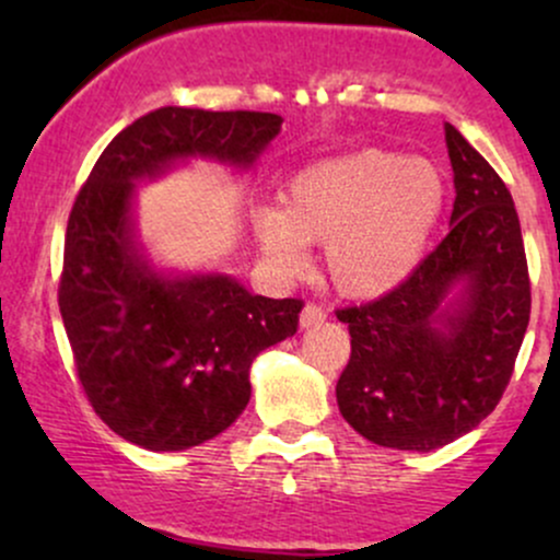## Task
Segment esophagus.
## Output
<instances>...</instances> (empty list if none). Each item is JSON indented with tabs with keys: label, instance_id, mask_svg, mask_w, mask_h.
Returning <instances> with one entry per match:
<instances>
[{
	"label": "esophagus",
	"instance_id": "esophagus-1",
	"mask_svg": "<svg viewBox=\"0 0 560 560\" xmlns=\"http://www.w3.org/2000/svg\"><path fill=\"white\" fill-rule=\"evenodd\" d=\"M324 320H326V311L320 305H316V302H307V305L302 307V313H300L302 329H311V326L324 324Z\"/></svg>",
	"mask_w": 560,
	"mask_h": 560
}]
</instances>
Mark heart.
I'll list each match as a JSON object with an SVG mask.
<instances>
[{
	"instance_id": "1",
	"label": "heart",
	"mask_w": 560,
	"mask_h": 560,
	"mask_svg": "<svg viewBox=\"0 0 560 560\" xmlns=\"http://www.w3.org/2000/svg\"><path fill=\"white\" fill-rule=\"evenodd\" d=\"M445 202V176L432 163L361 150L302 168L281 208L255 210L253 229L276 271L302 273L307 244H326L331 284L347 298H376L413 273Z\"/></svg>"
}]
</instances>
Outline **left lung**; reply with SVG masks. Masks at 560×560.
<instances>
[{
	"label": "left lung",
	"mask_w": 560,
	"mask_h": 560,
	"mask_svg": "<svg viewBox=\"0 0 560 560\" xmlns=\"http://www.w3.org/2000/svg\"><path fill=\"white\" fill-rule=\"evenodd\" d=\"M455 202L450 234L384 298L337 311L350 363L345 421L374 445L429 453L477 429L511 382L529 324V271L513 197L445 124Z\"/></svg>",
	"instance_id": "1"
}]
</instances>
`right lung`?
<instances>
[{"label":"right lung","instance_id":"obj_1","mask_svg":"<svg viewBox=\"0 0 560 560\" xmlns=\"http://www.w3.org/2000/svg\"><path fill=\"white\" fill-rule=\"evenodd\" d=\"M281 115L160 107L105 147L66 231L60 313L89 402L155 453L213 440L249 402L258 352L298 331L302 300L247 292L226 273H163L133 229L137 184L191 158L253 168Z\"/></svg>","mask_w":560,"mask_h":560}]
</instances>
